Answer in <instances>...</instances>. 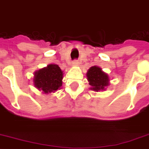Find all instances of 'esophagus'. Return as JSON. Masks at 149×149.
Segmentation results:
<instances>
[{
	"label": "esophagus",
	"instance_id": "34e87169",
	"mask_svg": "<svg viewBox=\"0 0 149 149\" xmlns=\"http://www.w3.org/2000/svg\"><path fill=\"white\" fill-rule=\"evenodd\" d=\"M72 64H73V66H75V67H77V66L79 65V62L78 61V60H74L73 63H72Z\"/></svg>",
	"mask_w": 149,
	"mask_h": 149
}]
</instances>
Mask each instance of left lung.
Returning <instances> with one entry per match:
<instances>
[{
	"label": "left lung",
	"instance_id": "8db88e82",
	"mask_svg": "<svg viewBox=\"0 0 149 149\" xmlns=\"http://www.w3.org/2000/svg\"><path fill=\"white\" fill-rule=\"evenodd\" d=\"M87 80L90 85L89 89L93 91H104L110 85V79L107 73L97 66H93L89 68L86 73Z\"/></svg>",
	"mask_w": 149,
	"mask_h": 149
}]
</instances>
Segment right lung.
<instances>
[{
	"label": "right lung",
	"instance_id": "1",
	"mask_svg": "<svg viewBox=\"0 0 149 149\" xmlns=\"http://www.w3.org/2000/svg\"><path fill=\"white\" fill-rule=\"evenodd\" d=\"M63 71L57 64L50 63L33 73V86L45 94L55 93L62 86Z\"/></svg>",
	"mask_w": 149,
	"mask_h": 149
}]
</instances>
